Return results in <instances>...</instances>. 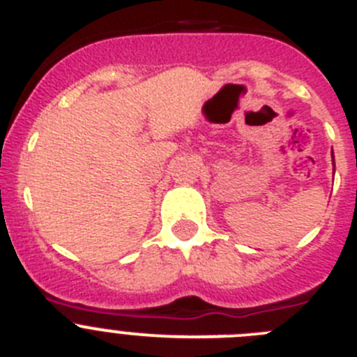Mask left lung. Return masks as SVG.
<instances>
[{"instance_id":"left-lung-1","label":"left lung","mask_w":357,"mask_h":357,"mask_svg":"<svg viewBox=\"0 0 357 357\" xmlns=\"http://www.w3.org/2000/svg\"><path fill=\"white\" fill-rule=\"evenodd\" d=\"M333 164H334V155H333Z\"/></svg>"}]
</instances>
